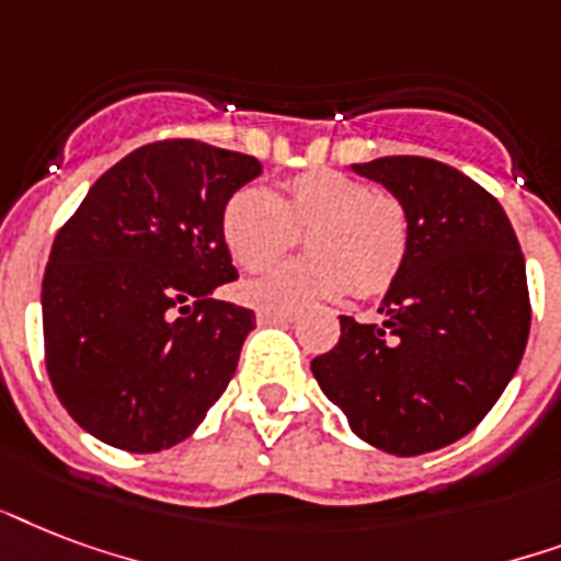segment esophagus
<instances>
[{
    "label": "esophagus",
    "instance_id": "34e87169",
    "mask_svg": "<svg viewBox=\"0 0 561 561\" xmlns=\"http://www.w3.org/2000/svg\"><path fill=\"white\" fill-rule=\"evenodd\" d=\"M293 321H295L293 312H266V310L257 312V324H293Z\"/></svg>",
    "mask_w": 561,
    "mask_h": 561
}]
</instances>
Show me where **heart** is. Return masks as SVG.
Segmentation results:
<instances>
[{"instance_id":"1","label":"heart","mask_w":561,"mask_h":561,"mask_svg":"<svg viewBox=\"0 0 561 561\" xmlns=\"http://www.w3.org/2000/svg\"><path fill=\"white\" fill-rule=\"evenodd\" d=\"M301 233L312 254L242 284V301L266 312H293L351 286L357 295H380L410 257L407 207L392 193L333 169L289 178L284 198L266 186H240L221 210V240L245 272L272 266Z\"/></svg>"}]
</instances>
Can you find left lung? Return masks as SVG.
<instances>
[{
	"label": "left lung",
	"instance_id": "left-lung-1",
	"mask_svg": "<svg viewBox=\"0 0 561 561\" xmlns=\"http://www.w3.org/2000/svg\"><path fill=\"white\" fill-rule=\"evenodd\" d=\"M410 216V257L383 324L340 316V342L312 377L363 442L419 457L485 419L529 336L527 268L501 202L459 169L394 154L354 163Z\"/></svg>",
	"mask_w": 561,
	"mask_h": 561
}]
</instances>
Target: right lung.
<instances>
[{"label": "right lung", "instance_id": "1", "mask_svg": "<svg viewBox=\"0 0 561 561\" xmlns=\"http://www.w3.org/2000/svg\"><path fill=\"white\" fill-rule=\"evenodd\" d=\"M257 158L160 140L104 172L43 275L46 371L64 410L131 454L193 436L228 389L254 312L216 301L237 277L221 210Z\"/></svg>", "mask_w": 561, "mask_h": 561}]
</instances>
